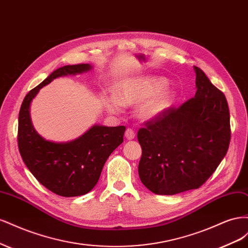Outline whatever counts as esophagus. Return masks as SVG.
I'll return each instance as SVG.
<instances>
[{"label":"esophagus","instance_id":"obj_1","mask_svg":"<svg viewBox=\"0 0 248 248\" xmlns=\"http://www.w3.org/2000/svg\"><path fill=\"white\" fill-rule=\"evenodd\" d=\"M134 137H136V133L131 129V128H127L125 131V138L127 140H133Z\"/></svg>","mask_w":248,"mask_h":248}]
</instances>
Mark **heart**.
<instances>
[{"label":"heart","instance_id":"b5f03b06","mask_svg":"<svg viewBox=\"0 0 248 248\" xmlns=\"http://www.w3.org/2000/svg\"><path fill=\"white\" fill-rule=\"evenodd\" d=\"M161 78L146 77L126 79L120 84L115 94L108 96L104 103L112 112L121 111L122 106H134L141 101L137 115L141 121H151L167 111L174 101V94Z\"/></svg>","mask_w":248,"mask_h":248}]
</instances>
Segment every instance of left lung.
<instances>
[{"label":"left lung","mask_w":248,"mask_h":248,"mask_svg":"<svg viewBox=\"0 0 248 248\" xmlns=\"http://www.w3.org/2000/svg\"><path fill=\"white\" fill-rule=\"evenodd\" d=\"M193 69V98L148 121L138 132L139 176L156 194L172 196L199 188L228 152L231 126L226 96L204 71L196 66Z\"/></svg>","instance_id":"obj_1"}]
</instances>
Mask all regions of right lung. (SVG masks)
<instances>
[{"label": "right lung", "mask_w": 248, "mask_h": 248, "mask_svg": "<svg viewBox=\"0 0 248 248\" xmlns=\"http://www.w3.org/2000/svg\"><path fill=\"white\" fill-rule=\"evenodd\" d=\"M91 69L90 64H78L55 70L26 95L19 110L17 141L21 158L44 187L61 197H78L94 188L108 156L123 142L126 128L94 125L74 140L50 141L34 129L30 106L39 90L51 80Z\"/></svg>", "instance_id": "add662e5"}]
</instances>
